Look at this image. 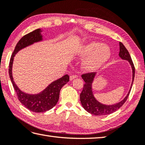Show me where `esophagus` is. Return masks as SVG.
<instances>
[{
    "label": "esophagus",
    "instance_id": "34e87169",
    "mask_svg": "<svg viewBox=\"0 0 145 145\" xmlns=\"http://www.w3.org/2000/svg\"><path fill=\"white\" fill-rule=\"evenodd\" d=\"M78 78V76L77 75H75V74H73V75H71L70 76V80L72 81V80H74V78Z\"/></svg>",
    "mask_w": 145,
    "mask_h": 145
}]
</instances>
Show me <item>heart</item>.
Here are the masks:
<instances>
[{"label": "heart", "mask_w": 145, "mask_h": 145, "mask_svg": "<svg viewBox=\"0 0 145 145\" xmlns=\"http://www.w3.org/2000/svg\"><path fill=\"white\" fill-rule=\"evenodd\" d=\"M79 54L81 56H87L83 62L84 69L94 71L109 59L110 50L106 45L97 42H89L81 48Z\"/></svg>", "instance_id": "b5f03b06"}]
</instances>
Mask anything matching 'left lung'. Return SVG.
Returning a JSON list of instances; mask_svg holds the SVG:
<instances>
[{"mask_svg":"<svg viewBox=\"0 0 145 145\" xmlns=\"http://www.w3.org/2000/svg\"><path fill=\"white\" fill-rule=\"evenodd\" d=\"M119 45L120 52L119 55L120 57L122 59H124L129 61L133 69V81L131 86L129 93H127V96L124 98V100H122L121 102L116 103V104L111 105H103L102 103L98 102L93 96L91 88L92 83L93 81L94 78L97 73L95 72H91L83 74L81 76L83 80L85 82V83H84L83 86V90H82L80 94V101L81 105L88 112L93 114L95 116L108 115V114L114 112L118 110L120 107H121L123 105L129 95L131 89L132 88L134 78H135V67L131 59V57L130 56L129 52L127 51L126 48L125 47V46L121 42H119Z\"/></svg>","mask_w":145,"mask_h":145,"instance_id":"left-lung-1","label":"left lung"}]
</instances>
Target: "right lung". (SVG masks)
<instances>
[{"mask_svg": "<svg viewBox=\"0 0 145 145\" xmlns=\"http://www.w3.org/2000/svg\"><path fill=\"white\" fill-rule=\"evenodd\" d=\"M42 30L37 29L29 33L21 38L16 45L14 50L10 57L9 68V77L14 90L17 94L18 100L26 108L34 112H44L50 110L55 106L59 98L60 91L62 86L69 81L68 74L64 75L63 77L54 81L46 88L43 91L39 94L30 95L24 93L19 89L13 80L12 67L14 61V57L22 48L33 44L35 42L42 40L41 35Z\"/></svg>", "mask_w": 145, "mask_h": 145, "instance_id": "add662e5", "label": "right lung"}]
</instances>
